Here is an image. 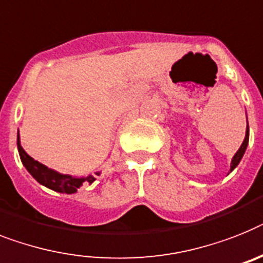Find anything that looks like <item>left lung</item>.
<instances>
[{
    "mask_svg": "<svg viewBox=\"0 0 263 263\" xmlns=\"http://www.w3.org/2000/svg\"><path fill=\"white\" fill-rule=\"evenodd\" d=\"M247 145H249V122H247L246 136H245L243 142H242V145H240V147H239V149H238V152H236L235 155H234L233 160H231V165H230V172H233L234 169H235L236 166H238V164H239L240 160H242V157H243L245 152H246Z\"/></svg>",
    "mask_w": 263,
    "mask_h": 263,
    "instance_id": "8db88e82",
    "label": "left lung"
}]
</instances>
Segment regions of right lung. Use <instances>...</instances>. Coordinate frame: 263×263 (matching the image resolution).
<instances>
[{
	"mask_svg": "<svg viewBox=\"0 0 263 263\" xmlns=\"http://www.w3.org/2000/svg\"><path fill=\"white\" fill-rule=\"evenodd\" d=\"M17 147H18V155L20 158H21V162H23V165L25 166L28 172L30 173V176L37 183H40L41 185L47 186V188L55 191V192L67 195L77 194L78 190L83 185V183L91 184L97 180L95 176L92 175L86 176V177H75V176L71 175H63V173L56 172L53 169L45 166L44 164L36 161L23 149L21 142H20V134H17ZM95 175L99 176L101 172H97Z\"/></svg>",
	"mask_w": 263,
	"mask_h": 263,
	"instance_id": "add662e5",
	"label": "right lung"
}]
</instances>
